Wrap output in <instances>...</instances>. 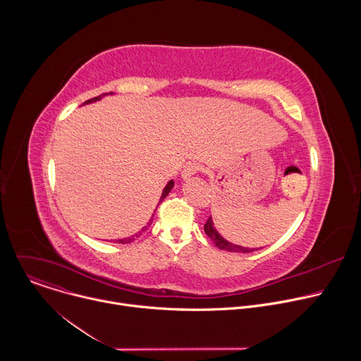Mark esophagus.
Here are the masks:
<instances>
[{"mask_svg":"<svg viewBox=\"0 0 361 361\" xmlns=\"http://www.w3.org/2000/svg\"><path fill=\"white\" fill-rule=\"evenodd\" d=\"M198 171H201V164H198V163H190V164H187V166L184 167L181 176H183L184 180H187V178H190L191 176L197 174Z\"/></svg>","mask_w":361,"mask_h":361,"instance_id":"1","label":"esophagus"}]
</instances>
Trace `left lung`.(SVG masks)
I'll return each mask as SVG.
<instances>
[{
	"label": "left lung",
	"instance_id": "left-lung-1",
	"mask_svg": "<svg viewBox=\"0 0 361 361\" xmlns=\"http://www.w3.org/2000/svg\"><path fill=\"white\" fill-rule=\"evenodd\" d=\"M204 231L205 234H207L210 237V240L214 243V245L220 250H226V251H231V252H251V251H255V250H260V248H248V247H243V245H237V244H233L230 241H227L226 238H223L219 231L214 228V224H213V219L212 216L209 217L207 223L204 224Z\"/></svg>",
	"mask_w": 361,
	"mask_h": 361
}]
</instances>
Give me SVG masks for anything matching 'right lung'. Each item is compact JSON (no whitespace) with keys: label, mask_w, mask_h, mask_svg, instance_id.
<instances>
[{"label":"right lung","mask_w":361,"mask_h":361,"mask_svg":"<svg viewBox=\"0 0 361 361\" xmlns=\"http://www.w3.org/2000/svg\"><path fill=\"white\" fill-rule=\"evenodd\" d=\"M110 94H111V92H110ZM104 95H109V94H107V92H106V94H101V95H98V97H94V98H91V99H88V101H85V102H84V104H88V102H94V101H97V99H99V98H101V97H104ZM173 185H174V181H173V180H171V181H169V184H167V185H166V187H164V190H163V194H161V198H160V201H159V204H160V202H161V201H163V200H164V198H166V197H167V195H169V192H170V191H171V188H173ZM156 210H157V209H156ZM152 217H154V214H152ZM152 217H151V219H149V221H148V223H147V226H149V224H151V223H152ZM147 226H145V227H144V228H147ZM144 228H142V230H144ZM135 235H137V237H138V234H135ZM134 240H135V238H134V235H131V237H128V238H121V240H116V243H118V244H127V243H131V241H134Z\"/></svg>","instance_id":"obj_1"}]
</instances>
